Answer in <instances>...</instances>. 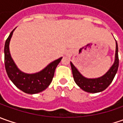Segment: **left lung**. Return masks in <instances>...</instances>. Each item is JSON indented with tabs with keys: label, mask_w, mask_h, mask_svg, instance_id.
<instances>
[{
	"label": "left lung",
	"mask_w": 123,
	"mask_h": 123,
	"mask_svg": "<svg viewBox=\"0 0 123 123\" xmlns=\"http://www.w3.org/2000/svg\"><path fill=\"white\" fill-rule=\"evenodd\" d=\"M118 51V44L116 41V53L114 62L106 73L98 78L89 79L83 77L79 73L77 68L74 66L73 64L70 62L74 80L77 85L85 92L90 93H97L105 90L112 82L118 68L119 59Z\"/></svg>",
	"instance_id": "8db88e82"
}]
</instances>
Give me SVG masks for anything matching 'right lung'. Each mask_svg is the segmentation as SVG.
<instances>
[{
	"label": "right lung",
	"instance_id": "1",
	"mask_svg": "<svg viewBox=\"0 0 123 123\" xmlns=\"http://www.w3.org/2000/svg\"><path fill=\"white\" fill-rule=\"evenodd\" d=\"M15 29L11 32L5 42V66L9 78L18 89L27 94H37L44 91L49 87L54 77L55 68L62 57L50 63L41 71L36 73L28 74L23 73L18 68L12 59L9 51V43Z\"/></svg>",
	"mask_w": 123,
	"mask_h": 123
}]
</instances>
